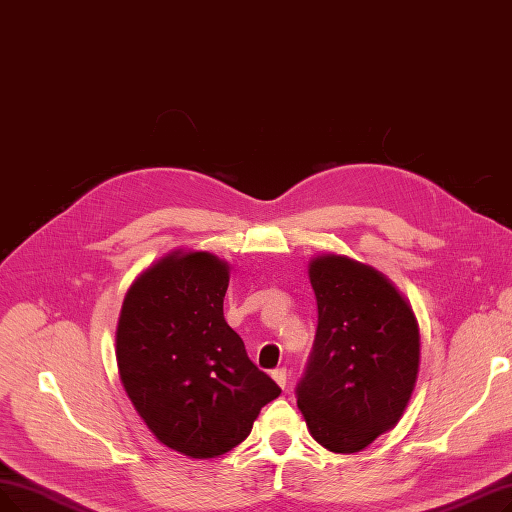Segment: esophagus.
Listing matches in <instances>:
<instances>
[{"label":"esophagus","instance_id":"esophagus-1","mask_svg":"<svg viewBox=\"0 0 512 512\" xmlns=\"http://www.w3.org/2000/svg\"><path fill=\"white\" fill-rule=\"evenodd\" d=\"M272 379L284 389L286 387V370L284 368H276V370H272Z\"/></svg>","mask_w":512,"mask_h":512}]
</instances>
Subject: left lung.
<instances>
[{
    "mask_svg": "<svg viewBox=\"0 0 512 512\" xmlns=\"http://www.w3.org/2000/svg\"><path fill=\"white\" fill-rule=\"evenodd\" d=\"M318 330L297 406L320 446L360 452L393 429L416 385L420 335L414 311L370 265L341 255L309 263Z\"/></svg>",
    "mask_w": 512,
    "mask_h": 512,
    "instance_id": "1",
    "label": "left lung"
}]
</instances>
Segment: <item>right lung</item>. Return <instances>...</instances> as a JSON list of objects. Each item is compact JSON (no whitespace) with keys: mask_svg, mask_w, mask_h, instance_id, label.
Instances as JSON below:
<instances>
[{"mask_svg":"<svg viewBox=\"0 0 512 512\" xmlns=\"http://www.w3.org/2000/svg\"><path fill=\"white\" fill-rule=\"evenodd\" d=\"M228 282L219 257L173 251L129 286L119 316L125 393L152 435L190 458L236 448L280 395L224 318Z\"/></svg>","mask_w":512,"mask_h":512,"instance_id":"obj_1","label":"right lung"}]
</instances>
